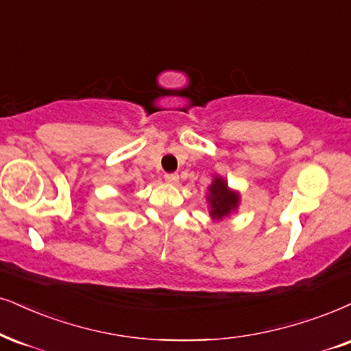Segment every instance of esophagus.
<instances>
[{"instance_id":"esophagus-1","label":"esophagus","mask_w":351,"mask_h":351,"mask_svg":"<svg viewBox=\"0 0 351 351\" xmlns=\"http://www.w3.org/2000/svg\"><path fill=\"white\" fill-rule=\"evenodd\" d=\"M165 180H167V183H170V184H176V183H178L180 176H178V173H167V175H165Z\"/></svg>"}]
</instances>
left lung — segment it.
<instances>
[{
    "mask_svg": "<svg viewBox=\"0 0 351 351\" xmlns=\"http://www.w3.org/2000/svg\"><path fill=\"white\" fill-rule=\"evenodd\" d=\"M210 194H208V202H210V215L214 219H221L228 215L233 208L238 206V194L228 189L227 183L221 178H215L210 184Z\"/></svg>",
    "mask_w": 351,
    "mask_h": 351,
    "instance_id": "obj_1",
    "label": "left lung"
}]
</instances>
